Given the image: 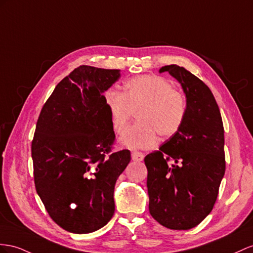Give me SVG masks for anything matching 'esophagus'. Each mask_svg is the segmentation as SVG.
I'll use <instances>...</instances> for the list:
<instances>
[{
  "label": "esophagus",
  "mask_w": 253,
  "mask_h": 253,
  "mask_svg": "<svg viewBox=\"0 0 253 253\" xmlns=\"http://www.w3.org/2000/svg\"><path fill=\"white\" fill-rule=\"evenodd\" d=\"M131 158L133 161H142L144 159V155L141 152L133 151V152H131Z\"/></svg>",
  "instance_id": "esophagus-1"
}]
</instances>
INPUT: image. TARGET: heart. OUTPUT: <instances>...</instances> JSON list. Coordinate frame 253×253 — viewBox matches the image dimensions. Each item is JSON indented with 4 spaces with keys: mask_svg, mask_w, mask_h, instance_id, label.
<instances>
[{
    "mask_svg": "<svg viewBox=\"0 0 253 253\" xmlns=\"http://www.w3.org/2000/svg\"><path fill=\"white\" fill-rule=\"evenodd\" d=\"M103 99L116 133L124 132L132 111L138 110V122L121 138L123 144L131 148L153 147L158 134L172 137L182 127L187 113L185 95L158 76L135 77L125 82L124 94L109 89Z\"/></svg>",
    "mask_w": 253,
    "mask_h": 253,
    "instance_id": "b5f03b06",
    "label": "heart"
}]
</instances>
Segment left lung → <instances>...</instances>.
<instances>
[{
  "instance_id": "obj_1",
  "label": "left lung",
  "mask_w": 253,
  "mask_h": 253,
  "mask_svg": "<svg viewBox=\"0 0 253 253\" xmlns=\"http://www.w3.org/2000/svg\"><path fill=\"white\" fill-rule=\"evenodd\" d=\"M168 71L180 83L187 113L179 130L144 158L148 210L161 225L189 230L211 211L225 171L224 129L211 90L177 65Z\"/></svg>"
}]
</instances>
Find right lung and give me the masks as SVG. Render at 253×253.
Masks as SVG:
<instances>
[{"mask_svg": "<svg viewBox=\"0 0 253 253\" xmlns=\"http://www.w3.org/2000/svg\"><path fill=\"white\" fill-rule=\"evenodd\" d=\"M120 69L82 65L57 84L37 120L32 159L36 191L49 216L76 234L99 230L112 218L116 179L130 152L115 140L103 93Z\"/></svg>", "mask_w": 253, "mask_h": 253, "instance_id": "obj_1", "label": "right lung"}]
</instances>
